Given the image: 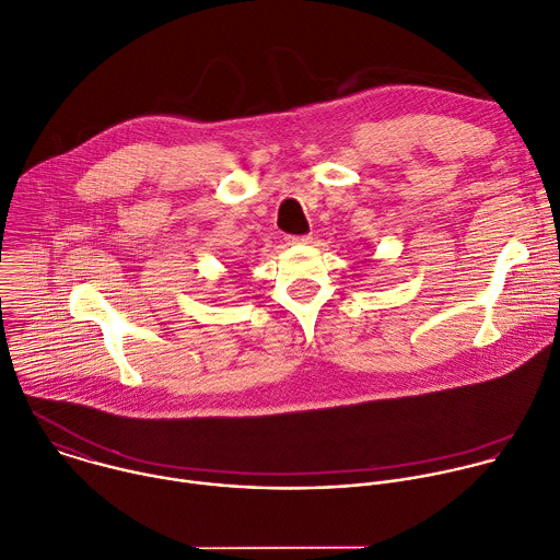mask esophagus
<instances>
[{
	"mask_svg": "<svg viewBox=\"0 0 560 560\" xmlns=\"http://www.w3.org/2000/svg\"><path fill=\"white\" fill-rule=\"evenodd\" d=\"M288 244H310L312 242V235H290L285 237Z\"/></svg>",
	"mask_w": 560,
	"mask_h": 560,
	"instance_id": "1",
	"label": "esophagus"
}]
</instances>
